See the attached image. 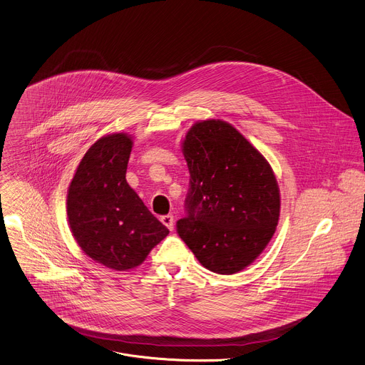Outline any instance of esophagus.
<instances>
[{"mask_svg": "<svg viewBox=\"0 0 365 365\" xmlns=\"http://www.w3.org/2000/svg\"><path fill=\"white\" fill-rule=\"evenodd\" d=\"M160 222H162L169 230H173V227H175V217H173V215H165V216H162V217H160Z\"/></svg>", "mask_w": 365, "mask_h": 365, "instance_id": "esophagus-1", "label": "esophagus"}]
</instances>
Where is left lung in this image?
<instances>
[{
	"mask_svg": "<svg viewBox=\"0 0 365 365\" xmlns=\"http://www.w3.org/2000/svg\"><path fill=\"white\" fill-rule=\"evenodd\" d=\"M190 180L176 232L210 272L233 274L267 246L280 195L267 160L232 125L196 123L183 140Z\"/></svg>",
	"mask_w": 365,
	"mask_h": 365,
	"instance_id": "1",
	"label": "left lung"
}]
</instances>
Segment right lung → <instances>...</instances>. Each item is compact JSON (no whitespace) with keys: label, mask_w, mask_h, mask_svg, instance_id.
<instances>
[{"label":"right lung","mask_w":365,"mask_h":365,"mask_svg":"<svg viewBox=\"0 0 365 365\" xmlns=\"http://www.w3.org/2000/svg\"><path fill=\"white\" fill-rule=\"evenodd\" d=\"M130 150L125 133L101 138L82 158L68 190L66 212L76 243L113 270L139 266L169 235L125 179Z\"/></svg>","instance_id":"obj_1"}]
</instances>
